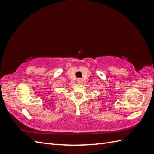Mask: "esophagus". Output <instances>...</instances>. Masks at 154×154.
Segmentation results:
<instances>
[{
  "mask_svg": "<svg viewBox=\"0 0 154 154\" xmlns=\"http://www.w3.org/2000/svg\"><path fill=\"white\" fill-rule=\"evenodd\" d=\"M77 82L78 83H81V79H78L77 80Z\"/></svg>",
  "mask_w": 154,
  "mask_h": 154,
  "instance_id": "obj_1",
  "label": "esophagus"
}]
</instances>
